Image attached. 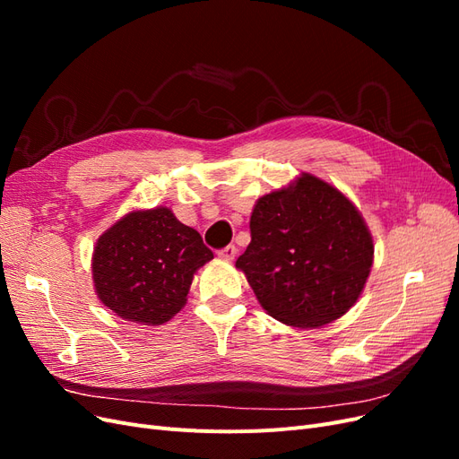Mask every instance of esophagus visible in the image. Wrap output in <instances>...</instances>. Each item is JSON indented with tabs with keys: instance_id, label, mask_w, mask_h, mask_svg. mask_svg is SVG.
<instances>
[{
	"instance_id": "1",
	"label": "esophagus",
	"mask_w": 459,
	"mask_h": 459,
	"mask_svg": "<svg viewBox=\"0 0 459 459\" xmlns=\"http://www.w3.org/2000/svg\"><path fill=\"white\" fill-rule=\"evenodd\" d=\"M235 255H238V248H235V245H228V247L220 248V251H218V256L224 258V260H233Z\"/></svg>"
}]
</instances>
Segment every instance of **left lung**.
Wrapping results in <instances>:
<instances>
[{
    "label": "left lung",
    "instance_id": "8db88e82",
    "mask_svg": "<svg viewBox=\"0 0 459 459\" xmlns=\"http://www.w3.org/2000/svg\"><path fill=\"white\" fill-rule=\"evenodd\" d=\"M373 264L358 208L324 179L302 172L256 201L251 243L238 266L262 308L293 327H322L349 312Z\"/></svg>",
    "mask_w": 459,
    "mask_h": 459
}]
</instances>
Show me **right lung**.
<instances>
[{
  "mask_svg": "<svg viewBox=\"0 0 459 459\" xmlns=\"http://www.w3.org/2000/svg\"><path fill=\"white\" fill-rule=\"evenodd\" d=\"M212 258L199 231L170 208L134 211L97 239L95 293L122 319L162 325L184 308L193 273Z\"/></svg>",
  "mask_w": 459,
  "mask_h": 459,
  "instance_id": "right-lung-1",
  "label": "right lung"
}]
</instances>
